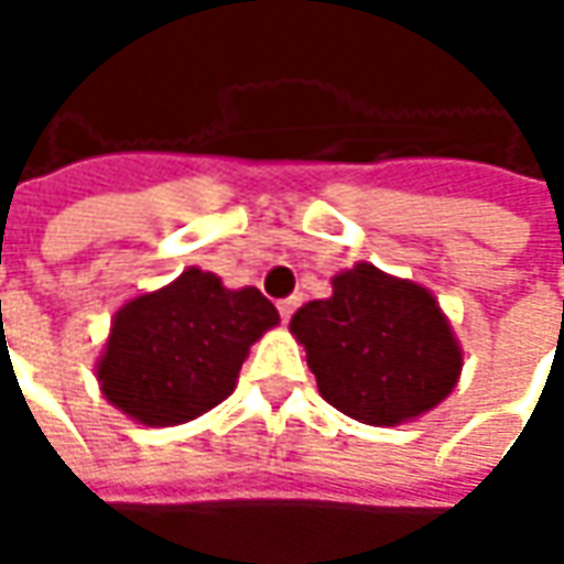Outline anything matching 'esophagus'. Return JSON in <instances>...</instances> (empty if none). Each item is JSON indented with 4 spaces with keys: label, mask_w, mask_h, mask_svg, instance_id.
Here are the masks:
<instances>
[{
    "label": "esophagus",
    "mask_w": 564,
    "mask_h": 564,
    "mask_svg": "<svg viewBox=\"0 0 564 564\" xmlns=\"http://www.w3.org/2000/svg\"><path fill=\"white\" fill-rule=\"evenodd\" d=\"M297 304H301V297L294 294V297H285V301H279V316H282V323H289L292 314L297 311Z\"/></svg>",
    "instance_id": "esophagus-1"
}]
</instances>
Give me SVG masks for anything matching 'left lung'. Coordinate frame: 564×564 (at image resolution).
I'll return each mask as SVG.
<instances>
[{
	"mask_svg": "<svg viewBox=\"0 0 564 564\" xmlns=\"http://www.w3.org/2000/svg\"><path fill=\"white\" fill-rule=\"evenodd\" d=\"M319 395L370 426L417 421L452 395L462 345L440 301L411 279L355 263L333 294L307 301L289 323Z\"/></svg>",
	"mask_w": 564,
	"mask_h": 564,
	"instance_id": "left-lung-1",
	"label": "left lung"
}]
</instances>
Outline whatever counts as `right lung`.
Masks as SVG:
<instances>
[{"label":"right lung","mask_w":564,"mask_h":564,"mask_svg":"<svg viewBox=\"0 0 564 564\" xmlns=\"http://www.w3.org/2000/svg\"><path fill=\"white\" fill-rule=\"evenodd\" d=\"M279 326L253 285L226 289L187 267L156 292L124 301L97 360L99 392L143 426H178L226 401L250 345Z\"/></svg>","instance_id":"1"}]
</instances>
